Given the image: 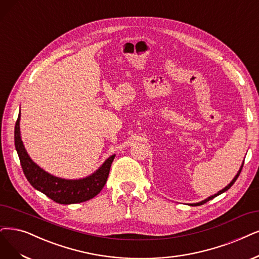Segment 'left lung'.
Segmentation results:
<instances>
[{"label":"left lung","instance_id":"obj_1","mask_svg":"<svg viewBox=\"0 0 259 259\" xmlns=\"http://www.w3.org/2000/svg\"><path fill=\"white\" fill-rule=\"evenodd\" d=\"M243 163H244V161H243ZM243 163H242V165H241V167H240V169H239V171L237 173V175L235 176V178L231 181V184H229L228 186H226L224 189H222L221 191H219V192L217 193V194H214V195H212V196H209L208 198H206V199H204V200H202V202H199V203H195V204H190V206H199V205H203V204H205V203H207L208 200H210V199H212V198H214V197H217L218 195H220V194H222V193H224L225 191H227L229 188H231L234 184H235V181L237 180V178L239 177V175H240V173H241V169H242V167H243Z\"/></svg>","mask_w":259,"mask_h":259}]
</instances>
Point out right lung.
<instances>
[{
    "label": "right lung",
    "instance_id": "obj_1",
    "mask_svg": "<svg viewBox=\"0 0 259 259\" xmlns=\"http://www.w3.org/2000/svg\"><path fill=\"white\" fill-rule=\"evenodd\" d=\"M15 146L28 183L55 203L64 205L86 202L97 195L107 183L115 158V155L111 156L94 174L82 179H63L47 173L33 162L24 148L20 137V113L15 126Z\"/></svg>",
    "mask_w": 259,
    "mask_h": 259
}]
</instances>
